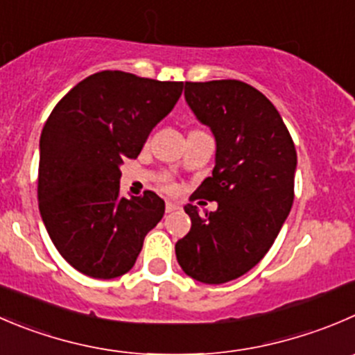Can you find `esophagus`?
<instances>
[{"label": "esophagus", "instance_id": "esophagus-1", "mask_svg": "<svg viewBox=\"0 0 355 355\" xmlns=\"http://www.w3.org/2000/svg\"><path fill=\"white\" fill-rule=\"evenodd\" d=\"M175 209H180V205H178V202H173V201H168L166 202V213L175 211Z\"/></svg>", "mask_w": 355, "mask_h": 355}]
</instances>
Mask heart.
I'll use <instances>...</instances> for the list:
<instances>
[{
	"instance_id": "1",
	"label": "heart",
	"mask_w": 355,
	"mask_h": 355,
	"mask_svg": "<svg viewBox=\"0 0 355 355\" xmlns=\"http://www.w3.org/2000/svg\"><path fill=\"white\" fill-rule=\"evenodd\" d=\"M168 189H170V185H168Z\"/></svg>"
}]
</instances>
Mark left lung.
I'll list each match as a JSON object with an SVG mask.
<instances>
[{
    "label": "left lung",
    "instance_id": "obj_1",
    "mask_svg": "<svg viewBox=\"0 0 355 355\" xmlns=\"http://www.w3.org/2000/svg\"><path fill=\"white\" fill-rule=\"evenodd\" d=\"M184 95L215 137V168L198 198L218 208L184 206L192 225L175 253L192 279L222 284L253 269L276 241L293 205L297 150L272 102L246 83H185Z\"/></svg>",
    "mask_w": 355,
    "mask_h": 355
}]
</instances>
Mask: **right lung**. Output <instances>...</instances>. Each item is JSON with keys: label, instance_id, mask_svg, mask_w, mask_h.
Masks as SVG:
<instances>
[{"label": "right lung", "instance_id": "add662e5", "mask_svg": "<svg viewBox=\"0 0 355 355\" xmlns=\"http://www.w3.org/2000/svg\"><path fill=\"white\" fill-rule=\"evenodd\" d=\"M184 83L102 71L72 88L40 139L37 201L58 253L85 276L114 279L135 265L147 232L164 215L153 191L123 198V161L135 159Z\"/></svg>", "mask_w": 355, "mask_h": 355}]
</instances>
